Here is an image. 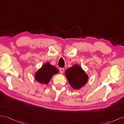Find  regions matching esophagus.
Returning <instances> with one entry per match:
<instances>
[{"label":"esophagus","mask_w":124,"mask_h":124,"mask_svg":"<svg viewBox=\"0 0 124 124\" xmlns=\"http://www.w3.org/2000/svg\"><path fill=\"white\" fill-rule=\"evenodd\" d=\"M64 68H60V73H61V74H62L63 73V72H64Z\"/></svg>","instance_id":"obj_1"}]
</instances>
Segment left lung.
<instances>
[{"mask_svg": "<svg viewBox=\"0 0 124 124\" xmlns=\"http://www.w3.org/2000/svg\"><path fill=\"white\" fill-rule=\"evenodd\" d=\"M65 76L73 88L79 89L84 86L88 79V76L78 65H74L65 70Z\"/></svg>", "mask_w": 124, "mask_h": 124, "instance_id": "left-lung-1", "label": "left lung"}]
</instances>
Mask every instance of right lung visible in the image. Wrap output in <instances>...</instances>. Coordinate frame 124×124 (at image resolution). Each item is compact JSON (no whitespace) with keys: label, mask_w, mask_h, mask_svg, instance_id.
<instances>
[{"label":"right lung","mask_w":124,"mask_h":124,"mask_svg":"<svg viewBox=\"0 0 124 124\" xmlns=\"http://www.w3.org/2000/svg\"><path fill=\"white\" fill-rule=\"evenodd\" d=\"M59 72L55 66L47 62L35 73V79L41 84H47L52 76Z\"/></svg>","instance_id":"1"}]
</instances>
